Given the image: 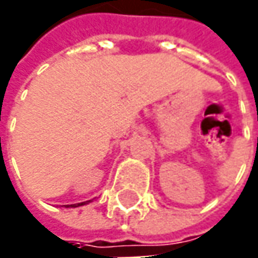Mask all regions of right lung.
Returning a JSON list of instances; mask_svg holds the SVG:
<instances>
[{
  "mask_svg": "<svg viewBox=\"0 0 258 258\" xmlns=\"http://www.w3.org/2000/svg\"><path fill=\"white\" fill-rule=\"evenodd\" d=\"M88 203H91V200L88 201H83V203H77V204H67V206H64L66 209H76V207H81V206H85V204H88Z\"/></svg>",
  "mask_w": 258,
  "mask_h": 258,
  "instance_id": "right-lung-1",
  "label": "right lung"
}]
</instances>
